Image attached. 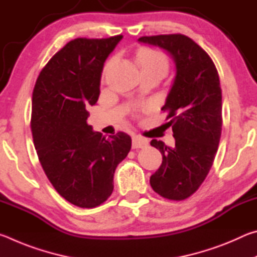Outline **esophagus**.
<instances>
[{
  "instance_id": "esophagus-1",
  "label": "esophagus",
  "mask_w": 257,
  "mask_h": 257,
  "mask_svg": "<svg viewBox=\"0 0 257 257\" xmlns=\"http://www.w3.org/2000/svg\"><path fill=\"white\" fill-rule=\"evenodd\" d=\"M149 144V141L141 136H134L133 137V147L134 149H143Z\"/></svg>"
}]
</instances>
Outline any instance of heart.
Here are the masks:
<instances>
[{"mask_svg":"<svg viewBox=\"0 0 257 257\" xmlns=\"http://www.w3.org/2000/svg\"><path fill=\"white\" fill-rule=\"evenodd\" d=\"M139 64L142 66L143 70H147V69H161L164 72L168 70V59L164 53L158 50H151V49H144L139 52L138 54ZM112 61L107 63L110 66Z\"/></svg>","mask_w":257,"mask_h":257,"instance_id":"heart-1","label":"heart"}]
</instances>
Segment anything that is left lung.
I'll return each instance as SVG.
<instances>
[{"label":"left lung","mask_w":257,"mask_h":257,"mask_svg":"<svg viewBox=\"0 0 257 257\" xmlns=\"http://www.w3.org/2000/svg\"><path fill=\"white\" fill-rule=\"evenodd\" d=\"M139 43L159 46L171 55L176 76L162 111L171 119L176 145L152 139L162 164L151 176L152 188L171 201L188 198L213 164L222 130V92L219 73L205 51L181 34L143 36Z\"/></svg>","instance_id":"1"}]
</instances>
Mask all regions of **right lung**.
I'll use <instances>...</instances> for the list:
<instances>
[{
	"label": "right lung",
	"instance_id": "1",
	"mask_svg": "<svg viewBox=\"0 0 257 257\" xmlns=\"http://www.w3.org/2000/svg\"><path fill=\"white\" fill-rule=\"evenodd\" d=\"M122 37L67 43L43 68L33 92L32 134L43 170L61 196L79 207L110 197L115 169L132 149L125 133L106 138L87 123L104 62Z\"/></svg>",
	"mask_w": 257,
	"mask_h": 257
}]
</instances>
